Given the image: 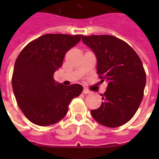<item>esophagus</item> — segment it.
Here are the masks:
<instances>
[{
    "instance_id": "esophagus-1",
    "label": "esophagus",
    "mask_w": 159,
    "mask_h": 159,
    "mask_svg": "<svg viewBox=\"0 0 159 159\" xmlns=\"http://www.w3.org/2000/svg\"><path fill=\"white\" fill-rule=\"evenodd\" d=\"M83 93H84V94H91L92 92H90L88 89H87V88H84V91H83Z\"/></svg>"
}]
</instances>
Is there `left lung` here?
Returning <instances> with one entry per match:
<instances>
[{
    "label": "left lung",
    "instance_id": "left-lung-1",
    "mask_svg": "<svg viewBox=\"0 0 159 159\" xmlns=\"http://www.w3.org/2000/svg\"><path fill=\"white\" fill-rule=\"evenodd\" d=\"M97 58V74L108 83L102 104L91 111L100 124L117 127L134 116L144 94L147 76L141 59L128 43L110 35L83 36Z\"/></svg>",
    "mask_w": 159,
    "mask_h": 159
}]
</instances>
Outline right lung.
<instances>
[{"mask_svg":"<svg viewBox=\"0 0 159 159\" xmlns=\"http://www.w3.org/2000/svg\"><path fill=\"white\" fill-rule=\"evenodd\" d=\"M82 35L45 34L25 46L16 60L12 86L16 102L29 121L49 126L66 116L68 105L83 92L80 84H56L53 75Z\"/></svg>","mask_w":159,"mask_h":159,"instance_id":"right-lung-1","label":"right lung"}]
</instances>
